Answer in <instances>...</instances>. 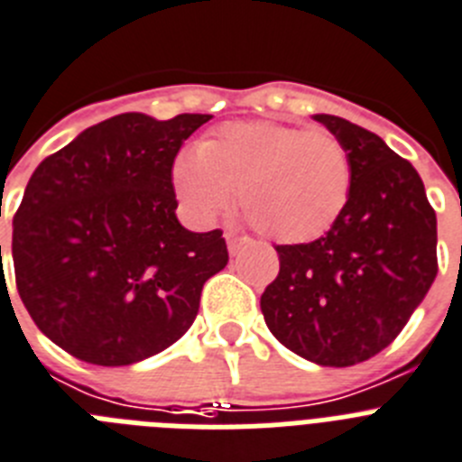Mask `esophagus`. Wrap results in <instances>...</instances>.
<instances>
[{
  "label": "esophagus",
  "instance_id": "34e87169",
  "mask_svg": "<svg viewBox=\"0 0 462 462\" xmlns=\"http://www.w3.org/2000/svg\"><path fill=\"white\" fill-rule=\"evenodd\" d=\"M226 245H228V254H231V257H236V254H240V252L250 245V240L238 238V236H226Z\"/></svg>",
  "mask_w": 462,
  "mask_h": 462
}]
</instances>
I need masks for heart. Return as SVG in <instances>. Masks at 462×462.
<instances>
[{
	"mask_svg": "<svg viewBox=\"0 0 462 462\" xmlns=\"http://www.w3.org/2000/svg\"><path fill=\"white\" fill-rule=\"evenodd\" d=\"M350 187V156L332 133L273 121L222 125L200 142L199 156L172 165V189L191 222L226 215L240 189L252 226L285 245L325 236L344 215Z\"/></svg>",
	"mask_w": 462,
	"mask_h": 462,
	"instance_id": "heart-1",
	"label": "heart"
}]
</instances>
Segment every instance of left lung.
<instances>
[{
    "mask_svg": "<svg viewBox=\"0 0 462 462\" xmlns=\"http://www.w3.org/2000/svg\"><path fill=\"white\" fill-rule=\"evenodd\" d=\"M346 147L353 187L325 236L278 245L280 273L262 294L271 334L303 360L353 366L395 341L437 275V217L420 175L383 140L315 114Z\"/></svg>",
    "mask_w": 462,
    "mask_h": 462,
    "instance_id": "obj_1",
    "label": "left lung"
}]
</instances>
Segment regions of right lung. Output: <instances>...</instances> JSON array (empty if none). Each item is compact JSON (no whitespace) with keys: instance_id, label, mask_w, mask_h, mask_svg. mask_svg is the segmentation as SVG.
<instances>
[{"instance_id":"add662e5","label":"right lung","mask_w":462,"mask_h":462,"mask_svg":"<svg viewBox=\"0 0 462 462\" xmlns=\"http://www.w3.org/2000/svg\"><path fill=\"white\" fill-rule=\"evenodd\" d=\"M210 118L118 114L30 177L14 217L15 285L34 325L79 360L125 366L172 346L226 266L222 231L196 234L175 215L172 163Z\"/></svg>"}]
</instances>
